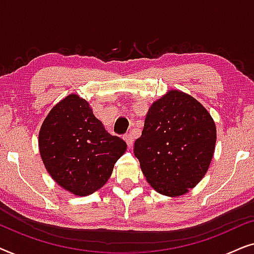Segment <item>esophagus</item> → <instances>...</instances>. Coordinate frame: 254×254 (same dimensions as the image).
Segmentation results:
<instances>
[{
  "label": "esophagus",
  "mask_w": 254,
  "mask_h": 254,
  "mask_svg": "<svg viewBox=\"0 0 254 254\" xmlns=\"http://www.w3.org/2000/svg\"><path fill=\"white\" fill-rule=\"evenodd\" d=\"M124 138H125V141H126V143H127L128 145L133 144V141H134V138H133V135H131V133H128V134L125 135Z\"/></svg>",
  "instance_id": "1"
}]
</instances>
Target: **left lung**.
Masks as SVG:
<instances>
[{"label":"left lung","mask_w":254,"mask_h":254,"mask_svg":"<svg viewBox=\"0 0 254 254\" xmlns=\"http://www.w3.org/2000/svg\"><path fill=\"white\" fill-rule=\"evenodd\" d=\"M215 143L216 126L208 111L192 96L170 90L149 109L134 155L155 190L179 196L206 175Z\"/></svg>","instance_id":"left-lung-1"}]
</instances>
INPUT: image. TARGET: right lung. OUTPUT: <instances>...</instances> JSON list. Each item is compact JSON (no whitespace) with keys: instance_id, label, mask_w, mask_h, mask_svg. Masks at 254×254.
Masks as SVG:
<instances>
[{"instance_id":"add662e5","label":"right lung","mask_w":254,"mask_h":254,"mask_svg":"<svg viewBox=\"0 0 254 254\" xmlns=\"http://www.w3.org/2000/svg\"><path fill=\"white\" fill-rule=\"evenodd\" d=\"M126 148V142L107 133L89 103L75 93L50 111L39 131L45 168L58 185L78 196L105 185Z\"/></svg>"}]
</instances>
